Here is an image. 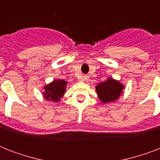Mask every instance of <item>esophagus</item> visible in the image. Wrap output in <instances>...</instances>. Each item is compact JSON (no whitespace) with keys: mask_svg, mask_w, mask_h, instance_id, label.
I'll return each instance as SVG.
<instances>
[{"mask_svg":"<svg viewBox=\"0 0 160 160\" xmlns=\"http://www.w3.org/2000/svg\"><path fill=\"white\" fill-rule=\"evenodd\" d=\"M82 80H85V81H89V80H90V77H89V75H83L82 76V79H81Z\"/></svg>","mask_w":160,"mask_h":160,"instance_id":"obj_1","label":"esophagus"}]
</instances>
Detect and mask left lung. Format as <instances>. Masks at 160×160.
Here are the masks:
<instances>
[{
    "label": "left lung",
    "mask_w": 160,
    "mask_h": 160,
    "mask_svg": "<svg viewBox=\"0 0 160 160\" xmlns=\"http://www.w3.org/2000/svg\"><path fill=\"white\" fill-rule=\"evenodd\" d=\"M124 86L119 80L109 77L105 81L96 85L95 90L100 101L102 103H110L115 101L122 95Z\"/></svg>",
    "instance_id": "obj_1"
}]
</instances>
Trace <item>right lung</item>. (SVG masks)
<instances>
[{
	"label": "right lung",
	"instance_id": "add662e5",
	"mask_svg": "<svg viewBox=\"0 0 160 160\" xmlns=\"http://www.w3.org/2000/svg\"><path fill=\"white\" fill-rule=\"evenodd\" d=\"M67 81L64 80H54L48 85L44 86L43 96L47 100H51L54 102L60 101V98L63 97L65 95V90H66Z\"/></svg>",
	"mask_w": 160,
	"mask_h": 160
}]
</instances>
